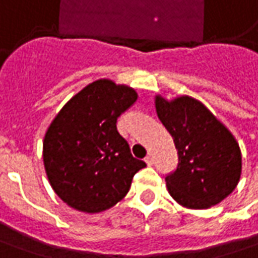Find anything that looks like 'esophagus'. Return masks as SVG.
<instances>
[{"instance_id": "34e87169", "label": "esophagus", "mask_w": 258, "mask_h": 258, "mask_svg": "<svg viewBox=\"0 0 258 258\" xmlns=\"http://www.w3.org/2000/svg\"><path fill=\"white\" fill-rule=\"evenodd\" d=\"M145 162H146V165L148 166H152L153 165V157L150 156V155H148V156L145 157Z\"/></svg>"}]
</instances>
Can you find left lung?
<instances>
[{
  "instance_id": "left-lung-1",
  "label": "left lung",
  "mask_w": 258,
  "mask_h": 258,
  "mask_svg": "<svg viewBox=\"0 0 258 258\" xmlns=\"http://www.w3.org/2000/svg\"><path fill=\"white\" fill-rule=\"evenodd\" d=\"M156 113L172 135L179 163L166 176L170 196L189 209H209L236 189L241 153L229 129L190 96H156Z\"/></svg>"
}]
</instances>
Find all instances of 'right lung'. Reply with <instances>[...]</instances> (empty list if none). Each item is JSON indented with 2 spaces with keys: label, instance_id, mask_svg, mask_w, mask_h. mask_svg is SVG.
Segmentation results:
<instances>
[{
  "label": "right lung",
  "instance_id": "right-lung-1",
  "mask_svg": "<svg viewBox=\"0 0 258 258\" xmlns=\"http://www.w3.org/2000/svg\"><path fill=\"white\" fill-rule=\"evenodd\" d=\"M138 99L135 89L109 79L89 84L60 109L45 133L44 165L49 183L79 212L99 213L131 189L146 163L132 156L117 132V117Z\"/></svg>",
  "mask_w": 258,
  "mask_h": 258
}]
</instances>
